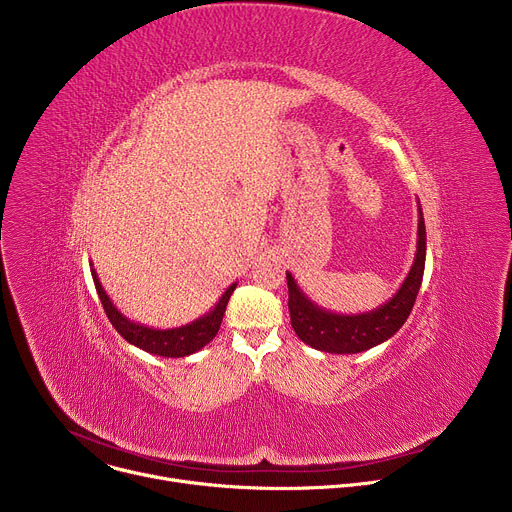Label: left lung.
<instances>
[{"label": "left lung", "instance_id": "8db88e82", "mask_svg": "<svg viewBox=\"0 0 512 512\" xmlns=\"http://www.w3.org/2000/svg\"><path fill=\"white\" fill-rule=\"evenodd\" d=\"M425 223L423 212L419 206V223H417V251L413 265L403 279L397 294L381 304L375 310L362 312V314H336L330 312L316 302H312L304 289L298 285L289 271L287 289H289V318L291 328L296 330L298 338L308 346L332 352V354H356L369 350L385 340H389L397 330L407 322L413 304L417 300L423 269H425Z\"/></svg>", "mask_w": 512, "mask_h": 512}]
</instances>
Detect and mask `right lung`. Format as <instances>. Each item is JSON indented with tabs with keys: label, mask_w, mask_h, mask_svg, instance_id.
<instances>
[{
	"label": "right lung",
	"mask_w": 512,
	"mask_h": 512,
	"mask_svg": "<svg viewBox=\"0 0 512 512\" xmlns=\"http://www.w3.org/2000/svg\"><path fill=\"white\" fill-rule=\"evenodd\" d=\"M91 273H93V281H95V287H97V294L101 298V304L107 312V318L109 322L113 324V328L133 346L150 352V354H156V356H166V358H180V356H188V354H194L198 352L200 348H204L218 332V328H221V322H223V316H225V310H227V304L233 296V291L237 287V281L231 283L227 287L225 294L218 298V302L214 304L212 310H208L204 316L184 324V326H178V328H166V330H160V328H152V326H145V324H139L135 320H129L127 316H123L115 306L113 302L109 300V296L105 294V289L99 281V275L91 263Z\"/></svg>",
	"instance_id": "obj_1"
}]
</instances>
